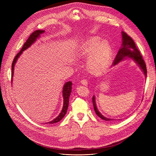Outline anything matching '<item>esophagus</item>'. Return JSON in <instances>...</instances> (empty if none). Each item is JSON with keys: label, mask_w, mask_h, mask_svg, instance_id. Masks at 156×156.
Wrapping results in <instances>:
<instances>
[{"label": "esophagus", "mask_w": 156, "mask_h": 156, "mask_svg": "<svg viewBox=\"0 0 156 156\" xmlns=\"http://www.w3.org/2000/svg\"><path fill=\"white\" fill-rule=\"evenodd\" d=\"M81 83L82 84H83V85L86 86V85L87 84V83H88V81H87V80L84 79V80H82L81 81Z\"/></svg>", "instance_id": "obj_1"}]
</instances>
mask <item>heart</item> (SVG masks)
Listing matches in <instances>:
<instances>
[{
    "label": "heart",
    "instance_id": "heart-1",
    "mask_svg": "<svg viewBox=\"0 0 156 156\" xmlns=\"http://www.w3.org/2000/svg\"><path fill=\"white\" fill-rule=\"evenodd\" d=\"M99 36H92L80 46L78 55L81 58H88L87 66L93 74L100 75L110 65L112 49L108 42Z\"/></svg>",
    "mask_w": 156,
    "mask_h": 156
}]
</instances>
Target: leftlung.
Instances as JSON below:
<instances>
[{"label":"left lung","instance_id":"left-lung-1","mask_svg":"<svg viewBox=\"0 0 156 156\" xmlns=\"http://www.w3.org/2000/svg\"><path fill=\"white\" fill-rule=\"evenodd\" d=\"M122 47L119 49L115 60L114 61V65H117L119 62L123 61L124 59L126 58H129L134 60L140 67V69L143 70L145 77L147 76V69L146 66L145 64V62L143 58L142 55L140 54V51H138L137 47L136 46V44L132 39V38L129 36L126 33L122 31ZM93 106L94 108V111L97 115L102 119L104 120L105 121H112L114 120V119H108L105 117H104L103 115H102L99 111L98 110L96 103V98L94 96L93 97Z\"/></svg>","mask_w":156,"mask_h":156}]
</instances>
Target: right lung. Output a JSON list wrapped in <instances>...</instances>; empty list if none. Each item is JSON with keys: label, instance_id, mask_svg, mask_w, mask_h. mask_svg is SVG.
<instances>
[{"label": "right lung", "instance_id": "right-lung-1", "mask_svg": "<svg viewBox=\"0 0 156 156\" xmlns=\"http://www.w3.org/2000/svg\"><path fill=\"white\" fill-rule=\"evenodd\" d=\"M44 32V30H36V31H34L29 36L28 39H27V42L24 44V45H23V48H21V51L16 54V55L14 58L13 61L12 62V81H13L12 78H13V76L14 67H15V63H16L18 58L20 57L21 54L23 53V52L24 51H25L26 49H27L28 48H29L32 45V44L37 40V39L39 38L40 35L42 33H43ZM72 83L71 81L66 82L64 84V86L63 87V90H62V94H63V107H62V110L61 111V112L55 119H54L53 120H52L48 123H46L53 124V123L58 122L63 118V117L66 114L68 107H69V98H70V96L71 92H72Z\"/></svg>", "mask_w": 156, "mask_h": 156}]
</instances>
